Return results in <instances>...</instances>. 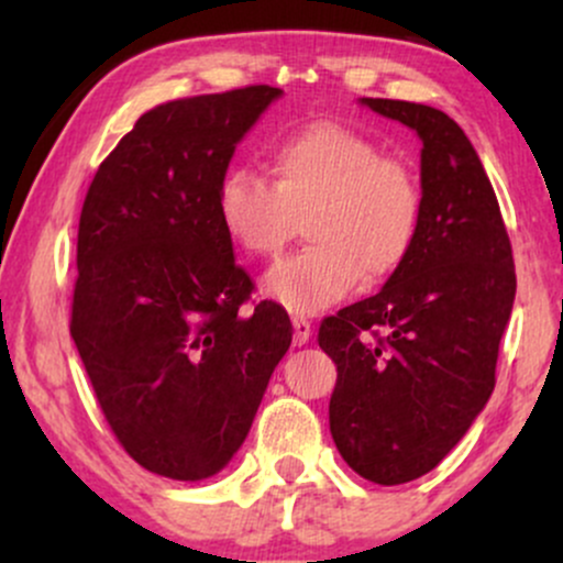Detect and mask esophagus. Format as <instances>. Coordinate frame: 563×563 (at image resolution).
<instances>
[{"mask_svg": "<svg viewBox=\"0 0 563 563\" xmlns=\"http://www.w3.org/2000/svg\"><path fill=\"white\" fill-rule=\"evenodd\" d=\"M312 339V322L307 318H294V344L303 346Z\"/></svg>", "mask_w": 563, "mask_h": 563, "instance_id": "1", "label": "esophagus"}]
</instances>
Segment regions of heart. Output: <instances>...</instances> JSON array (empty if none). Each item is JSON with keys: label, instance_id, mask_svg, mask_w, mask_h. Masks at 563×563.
Segmentation results:
<instances>
[{"label": "heart", "instance_id": "obj_1", "mask_svg": "<svg viewBox=\"0 0 563 563\" xmlns=\"http://www.w3.org/2000/svg\"><path fill=\"white\" fill-rule=\"evenodd\" d=\"M267 177L235 166L217 185L224 235L251 260H273L303 219L309 243L264 277V294L296 314L331 307L360 286H380L421 241L426 190L418 172L357 129L318 121L267 151Z\"/></svg>", "mask_w": 563, "mask_h": 563}]
</instances>
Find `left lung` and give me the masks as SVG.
Returning a JSON list of instances; mask_svg holds the SVG:
<instances>
[{
    "label": "left lung",
    "instance_id": "1",
    "mask_svg": "<svg viewBox=\"0 0 563 563\" xmlns=\"http://www.w3.org/2000/svg\"><path fill=\"white\" fill-rule=\"evenodd\" d=\"M363 102L421 137L426 219L405 267L322 320L318 341L339 371L328 407L335 448L363 479L391 487L439 466L487 405L516 273L463 129L421 102Z\"/></svg>",
    "mask_w": 563,
    "mask_h": 563
}]
</instances>
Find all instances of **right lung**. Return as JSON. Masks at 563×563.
Returning a JSON list of instances; mask_svg holds the SVG:
<instances>
[{
  "label": "right lung",
  "mask_w": 563,
  "mask_h": 563,
  "mask_svg": "<svg viewBox=\"0 0 563 563\" xmlns=\"http://www.w3.org/2000/svg\"><path fill=\"white\" fill-rule=\"evenodd\" d=\"M275 97L254 84L142 113L81 206L70 335L121 448L169 479L228 466L290 346L280 303L245 307L254 280L214 209L235 145Z\"/></svg>",
  "instance_id": "obj_1"
}]
</instances>
